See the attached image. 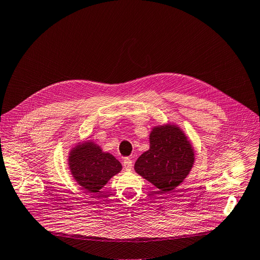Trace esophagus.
Listing matches in <instances>:
<instances>
[{
	"mask_svg": "<svg viewBox=\"0 0 260 260\" xmlns=\"http://www.w3.org/2000/svg\"><path fill=\"white\" fill-rule=\"evenodd\" d=\"M122 164H123V167H125V169H126V170L130 171V170L132 169L133 162H132V159H131V158H129V157H125V158H123V162H122Z\"/></svg>",
	"mask_w": 260,
	"mask_h": 260,
	"instance_id": "esophagus-1",
	"label": "esophagus"
}]
</instances>
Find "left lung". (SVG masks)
<instances>
[{
	"instance_id": "8db88e82",
	"label": "left lung",
	"mask_w": 260,
	"mask_h": 260,
	"mask_svg": "<svg viewBox=\"0 0 260 260\" xmlns=\"http://www.w3.org/2000/svg\"><path fill=\"white\" fill-rule=\"evenodd\" d=\"M150 149L135 162L134 169L160 193L175 189L187 177L194 153L185 134L176 126L156 127L150 134Z\"/></svg>"
}]
</instances>
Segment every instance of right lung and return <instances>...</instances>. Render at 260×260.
I'll list each match as a JSON object with an SVG mask.
<instances>
[{
  "label": "right lung",
  "mask_w": 260,
  "mask_h": 260,
  "mask_svg": "<svg viewBox=\"0 0 260 260\" xmlns=\"http://www.w3.org/2000/svg\"><path fill=\"white\" fill-rule=\"evenodd\" d=\"M69 165L74 179L90 192H98L107 182L121 170L112 154L103 152L94 143H83L71 151Z\"/></svg>",
  "instance_id": "obj_1"
}]
</instances>
